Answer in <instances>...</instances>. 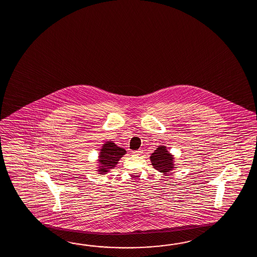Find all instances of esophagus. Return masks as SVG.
<instances>
[{
	"label": "esophagus",
	"instance_id": "34e87169",
	"mask_svg": "<svg viewBox=\"0 0 257 257\" xmlns=\"http://www.w3.org/2000/svg\"><path fill=\"white\" fill-rule=\"evenodd\" d=\"M132 153H133L134 155H142V153H143V151L140 149V150H138V151H133Z\"/></svg>",
	"mask_w": 257,
	"mask_h": 257
}]
</instances>
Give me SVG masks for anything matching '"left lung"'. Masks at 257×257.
<instances>
[{"label": "left lung", "mask_w": 257, "mask_h": 257, "mask_svg": "<svg viewBox=\"0 0 257 257\" xmlns=\"http://www.w3.org/2000/svg\"><path fill=\"white\" fill-rule=\"evenodd\" d=\"M151 163L154 169L157 170L160 173L165 175L176 168L175 162V156L170 153L167 147L164 145H160L154 151V153L150 156Z\"/></svg>", "instance_id": "8db88e82"}]
</instances>
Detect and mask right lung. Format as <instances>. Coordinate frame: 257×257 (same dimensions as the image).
Instances as JSON below:
<instances>
[{
  "mask_svg": "<svg viewBox=\"0 0 257 257\" xmlns=\"http://www.w3.org/2000/svg\"><path fill=\"white\" fill-rule=\"evenodd\" d=\"M126 153L123 148L118 147L114 142L108 141L104 142L99 151L96 172L98 175H106L114 169L119 160Z\"/></svg>",
  "mask_w": 257,
  "mask_h": 257,
  "instance_id": "right-lung-1",
  "label": "right lung"
}]
</instances>
